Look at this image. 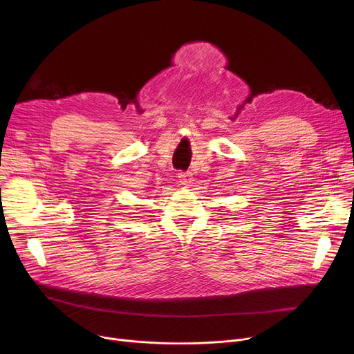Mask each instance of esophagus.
Returning <instances> with one entry per match:
<instances>
[{
	"mask_svg": "<svg viewBox=\"0 0 354 354\" xmlns=\"http://www.w3.org/2000/svg\"><path fill=\"white\" fill-rule=\"evenodd\" d=\"M178 178H179V180H180L182 183H185V185H191L192 180H194L191 172H179V174H178Z\"/></svg>",
	"mask_w": 354,
	"mask_h": 354,
	"instance_id": "1",
	"label": "esophagus"
}]
</instances>
